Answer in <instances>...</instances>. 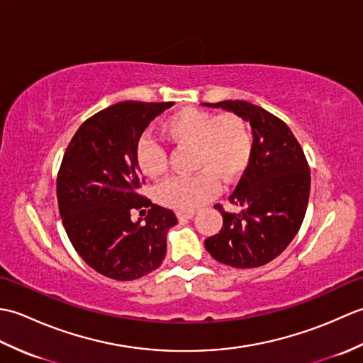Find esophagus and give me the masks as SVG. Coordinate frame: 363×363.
Masks as SVG:
<instances>
[{
  "instance_id": "34e87169",
  "label": "esophagus",
  "mask_w": 363,
  "mask_h": 363,
  "mask_svg": "<svg viewBox=\"0 0 363 363\" xmlns=\"http://www.w3.org/2000/svg\"><path fill=\"white\" fill-rule=\"evenodd\" d=\"M176 217L179 221H187V220L195 217V212H177Z\"/></svg>"
}]
</instances>
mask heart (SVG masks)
Returning a JSON list of instances; mask_svg holds the SVG:
<instances>
[{
	"instance_id": "heart-1",
	"label": "heart",
	"mask_w": 363,
	"mask_h": 363,
	"mask_svg": "<svg viewBox=\"0 0 363 363\" xmlns=\"http://www.w3.org/2000/svg\"><path fill=\"white\" fill-rule=\"evenodd\" d=\"M165 135L176 145L194 146L195 176H174L162 182L156 196L177 212H194L220 190V179L233 182L243 173L251 156V135L245 121L233 113L213 115L187 107L164 123ZM135 160L145 176L157 179L168 165L167 151L156 138L142 135Z\"/></svg>"
}]
</instances>
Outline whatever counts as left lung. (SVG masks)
I'll use <instances>...</instances> for the list:
<instances>
[{
	"mask_svg": "<svg viewBox=\"0 0 363 363\" xmlns=\"http://www.w3.org/2000/svg\"><path fill=\"white\" fill-rule=\"evenodd\" d=\"M248 121L252 148L248 168L229 201L242 207L223 217L218 234L206 238V250L221 264L254 268L279 256L303 225L311 194V169L289 126L248 101L203 103Z\"/></svg>",
	"mask_w": 363,
	"mask_h": 363,
	"instance_id": "left-lung-1",
	"label": "left lung"
}]
</instances>
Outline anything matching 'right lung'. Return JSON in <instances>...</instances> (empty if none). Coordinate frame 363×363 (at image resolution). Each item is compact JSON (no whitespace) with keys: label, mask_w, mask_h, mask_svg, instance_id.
Here are the masks:
<instances>
[{"label":"right lung","mask_w":363,"mask_h":363,"mask_svg":"<svg viewBox=\"0 0 363 363\" xmlns=\"http://www.w3.org/2000/svg\"><path fill=\"white\" fill-rule=\"evenodd\" d=\"M173 103L121 101L76 130L57 176L60 218L73 248L89 267L115 281L138 279L159 268L176 215L138 195L143 177L138 138ZM151 206L145 220L130 212Z\"/></svg>","instance_id":"add662e5"}]
</instances>
